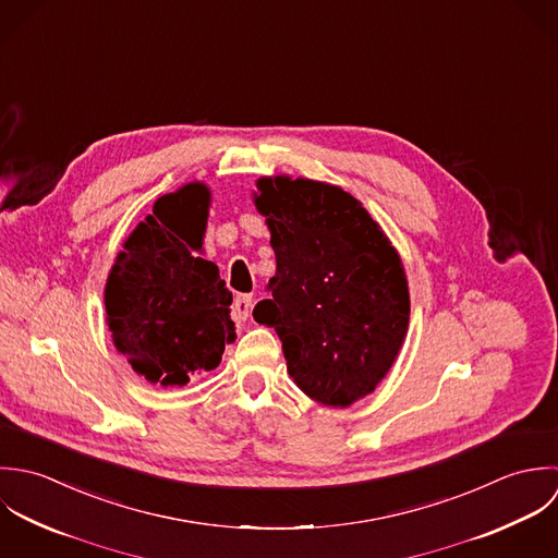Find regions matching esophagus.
I'll use <instances>...</instances> for the list:
<instances>
[{
	"mask_svg": "<svg viewBox=\"0 0 558 558\" xmlns=\"http://www.w3.org/2000/svg\"><path fill=\"white\" fill-rule=\"evenodd\" d=\"M250 311H252V295H239L232 304V317L236 322H245L250 317Z\"/></svg>",
	"mask_w": 558,
	"mask_h": 558,
	"instance_id": "esophagus-1",
	"label": "esophagus"
}]
</instances>
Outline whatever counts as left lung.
<instances>
[{"mask_svg":"<svg viewBox=\"0 0 558 558\" xmlns=\"http://www.w3.org/2000/svg\"><path fill=\"white\" fill-rule=\"evenodd\" d=\"M271 232V300L254 322L282 340L287 371L313 401L349 408L395 364L410 326L408 278L381 226L338 185L260 177L252 192Z\"/></svg>","mask_w":558,"mask_h":558,"instance_id":"left-lung-1","label":"left lung"}]
</instances>
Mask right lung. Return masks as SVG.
<instances>
[{"label": "right lung", "instance_id": "obj_1", "mask_svg": "<svg viewBox=\"0 0 558 558\" xmlns=\"http://www.w3.org/2000/svg\"><path fill=\"white\" fill-rule=\"evenodd\" d=\"M211 190L187 183L155 201L124 239L106 282L113 347L150 384L185 386L234 342L232 293L203 250Z\"/></svg>", "mask_w": 558, "mask_h": 558}]
</instances>
